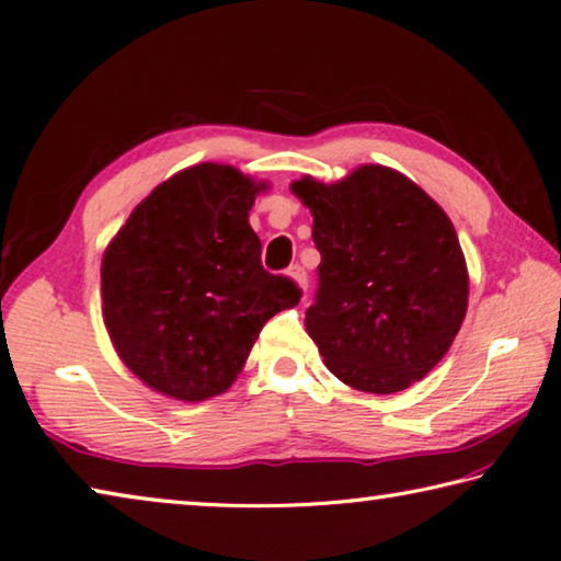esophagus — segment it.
<instances>
[{
	"mask_svg": "<svg viewBox=\"0 0 561 561\" xmlns=\"http://www.w3.org/2000/svg\"><path fill=\"white\" fill-rule=\"evenodd\" d=\"M289 277L299 284L301 291H307V272H304L301 264H291V267L287 270Z\"/></svg>",
	"mask_w": 561,
	"mask_h": 561,
	"instance_id": "obj_1",
	"label": "esophagus"
}]
</instances>
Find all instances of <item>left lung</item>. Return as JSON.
<instances>
[{
  "mask_svg": "<svg viewBox=\"0 0 561 561\" xmlns=\"http://www.w3.org/2000/svg\"><path fill=\"white\" fill-rule=\"evenodd\" d=\"M291 191L311 210L321 252L304 323L325 368L363 392L407 390L451 348L468 307V270L449 216L380 164L335 183L304 176Z\"/></svg>",
  "mask_w": 561,
  "mask_h": 561,
  "instance_id": "obj_1",
  "label": "left lung"
}]
</instances>
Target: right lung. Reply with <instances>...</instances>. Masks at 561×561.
Listing matches in <instances>:
<instances>
[{
	"label": "right lung",
	"instance_id": "add662e5",
	"mask_svg": "<svg viewBox=\"0 0 561 561\" xmlns=\"http://www.w3.org/2000/svg\"><path fill=\"white\" fill-rule=\"evenodd\" d=\"M267 183L228 164L183 169L131 210L103 254V319L122 363L167 397L226 392L274 313L301 291L262 267L248 216Z\"/></svg>",
	"mask_w": 561,
	"mask_h": 561
}]
</instances>
